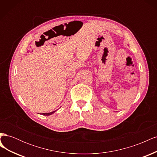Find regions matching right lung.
Segmentation results:
<instances>
[{
	"instance_id": "1",
	"label": "right lung",
	"mask_w": 157,
	"mask_h": 157,
	"mask_svg": "<svg viewBox=\"0 0 157 157\" xmlns=\"http://www.w3.org/2000/svg\"><path fill=\"white\" fill-rule=\"evenodd\" d=\"M56 111H52V112H50V113H42V115H45V116H48V115H52V114H53L56 112Z\"/></svg>"
}]
</instances>
